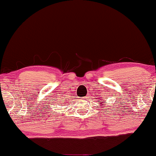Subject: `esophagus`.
Here are the masks:
<instances>
[{
	"instance_id": "obj_1",
	"label": "esophagus",
	"mask_w": 156,
	"mask_h": 156,
	"mask_svg": "<svg viewBox=\"0 0 156 156\" xmlns=\"http://www.w3.org/2000/svg\"><path fill=\"white\" fill-rule=\"evenodd\" d=\"M87 98H88V97H83V99H84V100H87Z\"/></svg>"
}]
</instances>
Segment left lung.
<instances>
[{
	"mask_svg": "<svg viewBox=\"0 0 156 156\" xmlns=\"http://www.w3.org/2000/svg\"><path fill=\"white\" fill-rule=\"evenodd\" d=\"M99 102H100V101H99ZM103 106H104V105H103Z\"/></svg>",
	"mask_w": 156,
	"mask_h": 156,
	"instance_id": "8db88e82",
	"label": "left lung"
}]
</instances>
